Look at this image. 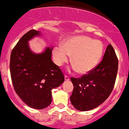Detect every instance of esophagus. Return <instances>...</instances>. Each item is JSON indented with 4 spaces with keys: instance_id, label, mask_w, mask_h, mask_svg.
<instances>
[{
    "instance_id": "1",
    "label": "esophagus",
    "mask_w": 129,
    "mask_h": 129,
    "mask_svg": "<svg viewBox=\"0 0 129 129\" xmlns=\"http://www.w3.org/2000/svg\"><path fill=\"white\" fill-rule=\"evenodd\" d=\"M65 80L66 81H69L70 80V78H69V77L68 76H65Z\"/></svg>"
}]
</instances>
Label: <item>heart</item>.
Returning <instances> with one entry per match:
<instances>
[{"label": "heart", "instance_id": "heart-1", "mask_svg": "<svg viewBox=\"0 0 129 129\" xmlns=\"http://www.w3.org/2000/svg\"><path fill=\"white\" fill-rule=\"evenodd\" d=\"M104 46L99 40L86 36H76L68 39L63 46L54 47L53 56L57 66H62L72 56L71 63L80 74H85L94 68L103 54Z\"/></svg>", "mask_w": 129, "mask_h": 129}]
</instances>
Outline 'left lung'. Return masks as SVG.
Here are the masks:
<instances>
[{
  "mask_svg": "<svg viewBox=\"0 0 129 129\" xmlns=\"http://www.w3.org/2000/svg\"><path fill=\"white\" fill-rule=\"evenodd\" d=\"M118 68L115 51L108 45L102 62L81 78H71L74 86L70 97L72 105L80 111L97 107L105 102L113 89Z\"/></svg>",
  "mask_w": 129,
  "mask_h": 129,
  "instance_id": "8db88e82",
  "label": "left lung"
}]
</instances>
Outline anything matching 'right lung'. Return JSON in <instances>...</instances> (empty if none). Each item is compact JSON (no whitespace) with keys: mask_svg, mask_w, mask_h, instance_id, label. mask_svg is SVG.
<instances>
[{"mask_svg":"<svg viewBox=\"0 0 129 129\" xmlns=\"http://www.w3.org/2000/svg\"><path fill=\"white\" fill-rule=\"evenodd\" d=\"M39 31L25 33L12 50L10 56V73L15 92L29 107L43 109L52 102L51 90L64 82L60 67L51 60L52 47H46L42 53L30 49L28 42Z\"/></svg>","mask_w":129,"mask_h":129,"instance_id":"right-lung-1","label":"right lung"}]
</instances>
